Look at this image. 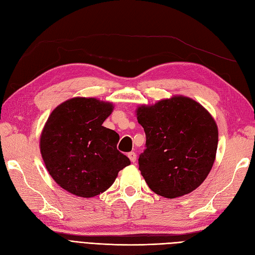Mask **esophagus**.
Here are the masks:
<instances>
[{
    "instance_id": "obj_1",
    "label": "esophagus",
    "mask_w": 255,
    "mask_h": 255,
    "mask_svg": "<svg viewBox=\"0 0 255 255\" xmlns=\"http://www.w3.org/2000/svg\"><path fill=\"white\" fill-rule=\"evenodd\" d=\"M128 158L130 159V161H132V163H135L136 158H137V155H136L135 152H129V153L128 154Z\"/></svg>"
}]
</instances>
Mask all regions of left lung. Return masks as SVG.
I'll return each instance as SVG.
<instances>
[{
  "label": "left lung",
  "instance_id": "left-lung-1",
  "mask_svg": "<svg viewBox=\"0 0 255 255\" xmlns=\"http://www.w3.org/2000/svg\"><path fill=\"white\" fill-rule=\"evenodd\" d=\"M145 133L139 170L155 194L168 199L198 188L212 170L218 128L212 115L195 100L173 96L137 107Z\"/></svg>",
  "mask_w": 255,
  "mask_h": 255
}]
</instances>
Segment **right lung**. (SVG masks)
<instances>
[{
    "label": "right lung",
    "mask_w": 255,
    "mask_h": 255,
    "mask_svg": "<svg viewBox=\"0 0 255 255\" xmlns=\"http://www.w3.org/2000/svg\"><path fill=\"white\" fill-rule=\"evenodd\" d=\"M113 111L111 102L76 97L59 104L45 122L39 141L43 163L53 180L74 196L102 194L130 164L117 150L119 135L102 126Z\"/></svg>",
    "instance_id": "obj_1"
}]
</instances>
